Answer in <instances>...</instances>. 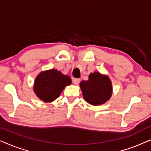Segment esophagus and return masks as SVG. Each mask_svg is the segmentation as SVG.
Segmentation results:
<instances>
[{"mask_svg": "<svg viewBox=\"0 0 151 151\" xmlns=\"http://www.w3.org/2000/svg\"><path fill=\"white\" fill-rule=\"evenodd\" d=\"M73 82L77 85V84H78L80 82V78H74V79L73 80Z\"/></svg>", "mask_w": 151, "mask_h": 151, "instance_id": "esophagus-1", "label": "esophagus"}]
</instances>
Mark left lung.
<instances>
[{"label":"left lung","instance_id":"obj_1","mask_svg":"<svg viewBox=\"0 0 151 151\" xmlns=\"http://www.w3.org/2000/svg\"><path fill=\"white\" fill-rule=\"evenodd\" d=\"M80 86L84 99L92 105L104 104L112 93L111 80L98 72L91 73L87 81H82Z\"/></svg>","mask_w":151,"mask_h":151}]
</instances>
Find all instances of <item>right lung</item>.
<instances>
[{"mask_svg": "<svg viewBox=\"0 0 151 151\" xmlns=\"http://www.w3.org/2000/svg\"><path fill=\"white\" fill-rule=\"evenodd\" d=\"M71 83L69 76L56 69L41 72L35 80L34 92L40 100L51 102L58 98L66 86Z\"/></svg>", "mask_w": 151, "mask_h": 151, "instance_id": "add662e5", "label": "right lung"}]
</instances>
